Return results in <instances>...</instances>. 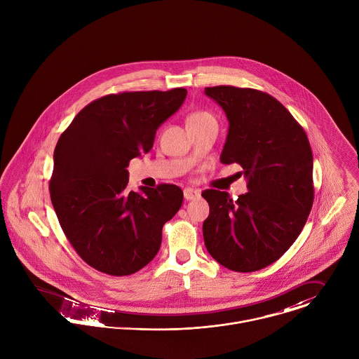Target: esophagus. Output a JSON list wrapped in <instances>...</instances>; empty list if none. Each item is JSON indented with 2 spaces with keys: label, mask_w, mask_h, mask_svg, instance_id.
Instances as JSON below:
<instances>
[{
  "label": "esophagus",
  "mask_w": 359,
  "mask_h": 359,
  "mask_svg": "<svg viewBox=\"0 0 359 359\" xmlns=\"http://www.w3.org/2000/svg\"><path fill=\"white\" fill-rule=\"evenodd\" d=\"M183 194H184V198L187 199V201H191V199L198 198L199 196H201V191L199 190H194L191 187H187V189H184Z\"/></svg>",
  "instance_id": "esophagus-1"
}]
</instances>
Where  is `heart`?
<instances>
[{
  "label": "heart",
  "mask_w": 359,
  "mask_h": 359,
  "mask_svg": "<svg viewBox=\"0 0 359 359\" xmlns=\"http://www.w3.org/2000/svg\"><path fill=\"white\" fill-rule=\"evenodd\" d=\"M202 120H215V118H213V116H212L210 113H208V111H203V110L196 111V113H193V114L189 117V121Z\"/></svg>",
  "instance_id": "heart-1"
}]
</instances>
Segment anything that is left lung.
Listing matches in <instances>:
<instances>
[{
    "instance_id": "1",
    "label": "left lung",
    "mask_w": 359,
    "mask_h": 359,
    "mask_svg": "<svg viewBox=\"0 0 359 359\" xmlns=\"http://www.w3.org/2000/svg\"><path fill=\"white\" fill-rule=\"evenodd\" d=\"M205 93L230 123L220 161L238 163L248 179L238 199L202 191L209 203L205 246L229 270L257 271L277 262L307 222L314 202L311 146L302 125L266 92L219 85Z\"/></svg>"
}]
</instances>
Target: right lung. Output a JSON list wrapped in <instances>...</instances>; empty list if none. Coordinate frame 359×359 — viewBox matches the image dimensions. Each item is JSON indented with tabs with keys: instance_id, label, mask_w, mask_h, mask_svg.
Wrapping results in <instances>:
<instances>
[{
	"instance_id": "obj_1",
	"label": "right lung",
	"mask_w": 359,
	"mask_h": 359,
	"mask_svg": "<svg viewBox=\"0 0 359 359\" xmlns=\"http://www.w3.org/2000/svg\"><path fill=\"white\" fill-rule=\"evenodd\" d=\"M184 88L106 95L62 133L49 193L65 236L95 270L123 277L160 250L162 227L183 203L175 184L128 191L129 161L149 153L157 129L186 99Z\"/></svg>"
}]
</instances>
